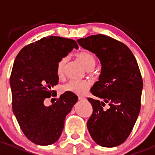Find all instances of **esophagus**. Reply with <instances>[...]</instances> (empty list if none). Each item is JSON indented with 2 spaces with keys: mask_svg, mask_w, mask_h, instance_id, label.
Returning <instances> with one entry per match:
<instances>
[{
  "mask_svg": "<svg viewBox=\"0 0 155 155\" xmlns=\"http://www.w3.org/2000/svg\"><path fill=\"white\" fill-rule=\"evenodd\" d=\"M85 97L84 96H81V95H79L78 96V100H80V101H84V100H85Z\"/></svg>",
  "mask_w": 155,
  "mask_h": 155,
  "instance_id": "1",
  "label": "esophagus"
}]
</instances>
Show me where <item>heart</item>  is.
Instances as JSON below:
<instances>
[{
    "mask_svg": "<svg viewBox=\"0 0 155 155\" xmlns=\"http://www.w3.org/2000/svg\"><path fill=\"white\" fill-rule=\"evenodd\" d=\"M76 56L87 69H92L96 64V57L95 54L89 51H81ZM66 60V57H63L57 63L56 71L59 78H62L64 74ZM88 88L89 83L83 80H71L62 87L63 92H71L76 95H84Z\"/></svg>",
    "mask_w": 155,
    "mask_h": 155,
    "instance_id": "1",
    "label": "heart"
}]
</instances>
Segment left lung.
<instances>
[{"mask_svg": "<svg viewBox=\"0 0 155 155\" xmlns=\"http://www.w3.org/2000/svg\"><path fill=\"white\" fill-rule=\"evenodd\" d=\"M78 42L96 54L102 66L91 92L103 101L88 98L93 110L87 128L99 146H119L133 130L141 107L143 82L136 58L124 43L106 35H92ZM105 103L109 105L107 110Z\"/></svg>", "mask_w": 155, "mask_h": 155, "instance_id": "8db88e82", "label": "left lung"}]
</instances>
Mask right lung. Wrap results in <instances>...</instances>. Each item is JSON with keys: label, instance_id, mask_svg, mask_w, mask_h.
Returning a JSON list of instances; mask_svg holds the SVG:
<instances>
[{"label": "right lung", "instance_id": "add662e5", "mask_svg": "<svg viewBox=\"0 0 155 155\" xmlns=\"http://www.w3.org/2000/svg\"><path fill=\"white\" fill-rule=\"evenodd\" d=\"M78 43L60 36H46L25 46L17 55L9 83L12 111L25 137L33 143L48 146L57 142L64 127L66 116L78 96L65 92L50 107L45 100L57 96L52 90L58 84L56 68Z\"/></svg>", "mask_w": 155, "mask_h": 155}]
</instances>
